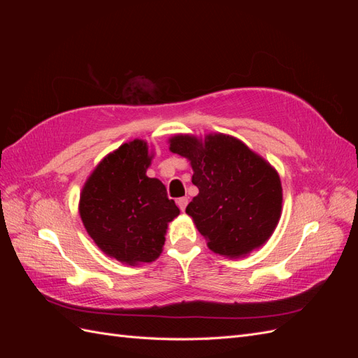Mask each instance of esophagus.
I'll return each mask as SVG.
<instances>
[{
    "instance_id": "esophagus-1",
    "label": "esophagus",
    "mask_w": 358,
    "mask_h": 358,
    "mask_svg": "<svg viewBox=\"0 0 358 358\" xmlns=\"http://www.w3.org/2000/svg\"><path fill=\"white\" fill-rule=\"evenodd\" d=\"M176 203H178V206H179V209L183 212V210L187 209L188 199H187V197H180V199H178V200H176Z\"/></svg>"
}]
</instances>
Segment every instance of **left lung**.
Here are the masks:
<instances>
[{"label":"left lung","mask_w":358,"mask_h":358,"mask_svg":"<svg viewBox=\"0 0 358 358\" xmlns=\"http://www.w3.org/2000/svg\"><path fill=\"white\" fill-rule=\"evenodd\" d=\"M170 150L189 159L199 194L187 213L213 252L241 258L268 241L282 210L278 171L239 138L178 134Z\"/></svg>","instance_id":"left-lung-1"}]
</instances>
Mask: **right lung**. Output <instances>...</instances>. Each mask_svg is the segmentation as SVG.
Masks as SVG:
<instances>
[{"label":"right lung","mask_w":358,"mask_h":358,"mask_svg":"<svg viewBox=\"0 0 358 358\" xmlns=\"http://www.w3.org/2000/svg\"><path fill=\"white\" fill-rule=\"evenodd\" d=\"M152 157L145 140L124 143L100 161L80 194L86 231L106 255L129 266L155 262L179 215L162 182L146 176Z\"/></svg>","instance_id":"obj_1"}]
</instances>
